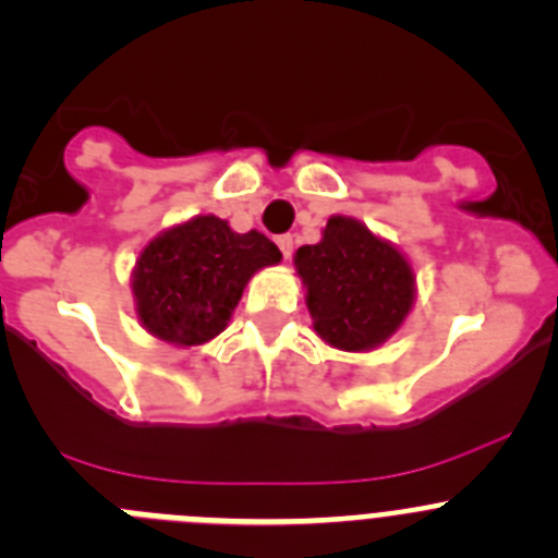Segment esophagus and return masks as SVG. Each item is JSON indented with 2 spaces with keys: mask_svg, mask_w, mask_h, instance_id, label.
Instances as JSON below:
<instances>
[{
  "mask_svg": "<svg viewBox=\"0 0 558 558\" xmlns=\"http://www.w3.org/2000/svg\"><path fill=\"white\" fill-rule=\"evenodd\" d=\"M275 242H278V247H280V253H283V258H291V253H294V236H291V233H280V236L275 239Z\"/></svg>",
  "mask_w": 558,
  "mask_h": 558,
  "instance_id": "obj_1",
  "label": "esophagus"
}]
</instances>
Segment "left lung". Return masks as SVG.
Returning <instances> with one entry per match:
<instances>
[{
    "label": "left lung",
    "instance_id": "obj_1",
    "mask_svg": "<svg viewBox=\"0 0 558 558\" xmlns=\"http://www.w3.org/2000/svg\"><path fill=\"white\" fill-rule=\"evenodd\" d=\"M294 264L308 286L314 330L338 350H374L413 308L408 258L352 217H330L322 242L303 244Z\"/></svg>",
    "mask_w": 558,
    "mask_h": 558
}]
</instances>
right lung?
I'll return each instance as SVG.
<instances>
[{
    "label": "right lung",
    "mask_w": 558,
    "mask_h": 558,
    "mask_svg": "<svg viewBox=\"0 0 558 558\" xmlns=\"http://www.w3.org/2000/svg\"><path fill=\"white\" fill-rule=\"evenodd\" d=\"M280 262L264 233H236L201 215L159 233L140 253L132 289L150 336L179 347L206 343L226 330L253 272Z\"/></svg>",
    "instance_id": "obj_1"
}]
</instances>
